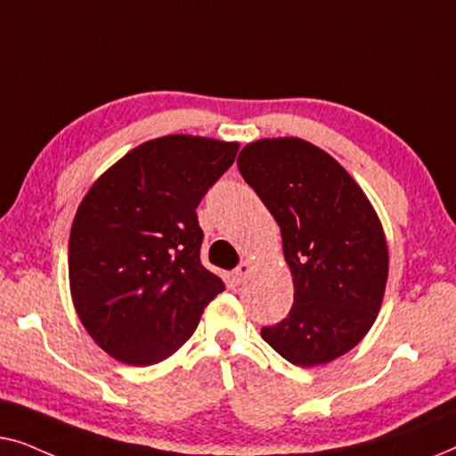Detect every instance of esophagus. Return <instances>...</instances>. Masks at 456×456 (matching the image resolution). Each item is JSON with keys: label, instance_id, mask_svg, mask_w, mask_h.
Segmentation results:
<instances>
[{"label": "esophagus", "instance_id": "obj_1", "mask_svg": "<svg viewBox=\"0 0 456 456\" xmlns=\"http://www.w3.org/2000/svg\"><path fill=\"white\" fill-rule=\"evenodd\" d=\"M251 272H253V261L245 259V261H242V264L234 270V278L239 280V282H245V280L248 278V273H251Z\"/></svg>", "mask_w": 456, "mask_h": 456}]
</instances>
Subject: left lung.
I'll list each match as a JSON object with an SVG mask.
<instances>
[{
	"label": "left lung",
	"mask_w": 456,
	"mask_h": 456,
	"mask_svg": "<svg viewBox=\"0 0 456 456\" xmlns=\"http://www.w3.org/2000/svg\"><path fill=\"white\" fill-rule=\"evenodd\" d=\"M236 164L278 222L295 284L290 314L261 338L298 367L342 357L384 301L388 245L376 209L332 155L297 136L248 142Z\"/></svg>",
	"instance_id": "8db88e82"
}]
</instances>
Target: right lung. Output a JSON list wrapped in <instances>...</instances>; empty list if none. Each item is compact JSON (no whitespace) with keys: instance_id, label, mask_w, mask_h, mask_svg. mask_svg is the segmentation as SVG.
<instances>
[{"instance_id":"1","label":"right lung","mask_w":456,"mask_h":456,"mask_svg":"<svg viewBox=\"0 0 456 456\" xmlns=\"http://www.w3.org/2000/svg\"><path fill=\"white\" fill-rule=\"evenodd\" d=\"M239 142L167 134L134 147L95 180L74 216L68 273L91 338L134 367L159 363L195 332L224 290L201 264L197 205Z\"/></svg>"}]
</instances>
